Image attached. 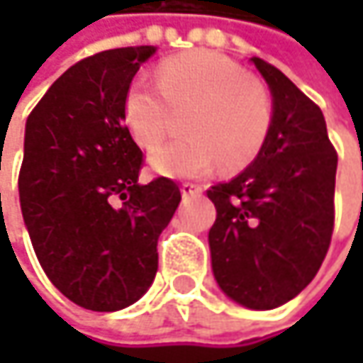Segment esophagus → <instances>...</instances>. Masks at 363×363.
<instances>
[{
	"mask_svg": "<svg viewBox=\"0 0 363 363\" xmlns=\"http://www.w3.org/2000/svg\"><path fill=\"white\" fill-rule=\"evenodd\" d=\"M182 196L184 198H191V196H198V194H202V186H198V184H191V182H184L182 186Z\"/></svg>",
	"mask_w": 363,
	"mask_h": 363,
	"instance_id": "obj_1",
	"label": "esophagus"
}]
</instances>
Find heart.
<instances>
[{
    "label": "heart",
    "instance_id": "b5f03b06",
    "mask_svg": "<svg viewBox=\"0 0 363 363\" xmlns=\"http://www.w3.org/2000/svg\"><path fill=\"white\" fill-rule=\"evenodd\" d=\"M157 84L133 80L123 96V121L139 145L153 149L167 135L172 111H186V137L149 157L160 174L200 177L218 161L234 172L257 160L274 119L271 91L258 78L216 52L191 50L165 58Z\"/></svg>",
    "mask_w": 363,
    "mask_h": 363
}]
</instances>
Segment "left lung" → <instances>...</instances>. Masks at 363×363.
I'll return each instance as SVG.
<instances>
[{
  "mask_svg": "<svg viewBox=\"0 0 363 363\" xmlns=\"http://www.w3.org/2000/svg\"><path fill=\"white\" fill-rule=\"evenodd\" d=\"M272 94L269 139L242 174L208 189L216 222L208 242L220 289L248 309H274L313 281L335 220L337 153L321 108L262 58Z\"/></svg>",
  "mask_w": 363,
  "mask_h": 363,
  "instance_id": "1",
  "label": "left lung"
}]
</instances>
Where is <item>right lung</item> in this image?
Instances as JSON below:
<instances>
[{"label": "right lung", "mask_w": 363, "mask_h": 363, "mask_svg": "<svg viewBox=\"0 0 363 363\" xmlns=\"http://www.w3.org/2000/svg\"><path fill=\"white\" fill-rule=\"evenodd\" d=\"M153 46L99 52L70 66L26 123L20 202L52 285L91 311H119L157 272V240L182 200L155 177L123 121V96Z\"/></svg>", "instance_id": "1"}]
</instances>
